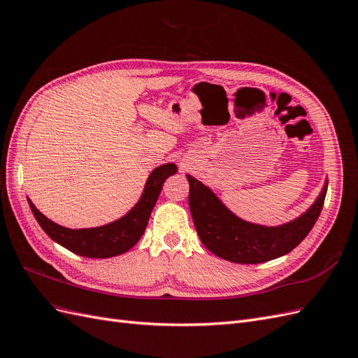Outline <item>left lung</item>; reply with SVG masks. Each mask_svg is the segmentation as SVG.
Masks as SVG:
<instances>
[{"mask_svg": "<svg viewBox=\"0 0 358 358\" xmlns=\"http://www.w3.org/2000/svg\"><path fill=\"white\" fill-rule=\"evenodd\" d=\"M189 210L203 245L216 257L239 264H258L291 252L312 230L326 200L329 180L310 208L280 225H262L234 215L216 194L191 175Z\"/></svg>", "mask_w": 358, "mask_h": 358, "instance_id": "1", "label": "left lung"}]
</instances>
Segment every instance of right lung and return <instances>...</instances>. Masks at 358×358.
<instances>
[{"label":"right lung","mask_w":358,"mask_h":358,"mask_svg":"<svg viewBox=\"0 0 358 358\" xmlns=\"http://www.w3.org/2000/svg\"><path fill=\"white\" fill-rule=\"evenodd\" d=\"M178 171L176 164L158 166L150 171L138 201L121 218L94 229H67L50 221L28 197V204L45 233L69 251L88 258H110L129 251L143 236L149 216L159 197L162 183Z\"/></svg>","instance_id":"1"}]
</instances>
